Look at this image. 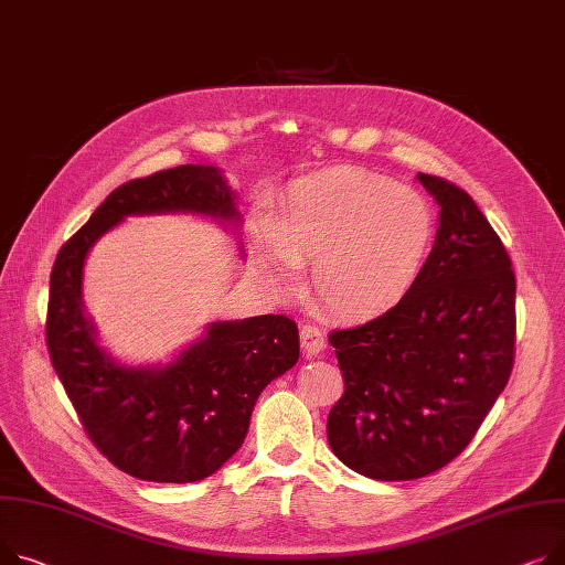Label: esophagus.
Instances as JSON below:
<instances>
[{
  "mask_svg": "<svg viewBox=\"0 0 565 565\" xmlns=\"http://www.w3.org/2000/svg\"><path fill=\"white\" fill-rule=\"evenodd\" d=\"M299 338H302V350L307 356H316L327 348V335L313 324H305L302 331H299Z\"/></svg>",
  "mask_w": 565,
  "mask_h": 565,
  "instance_id": "esophagus-1",
  "label": "esophagus"
}]
</instances>
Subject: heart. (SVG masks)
<instances>
[{
  "mask_svg": "<svg viewBox=\"0 0 565 565\" xmlns=\"http://www.w3.org/2000/svg\"><path fill=\"white\" fill-rule=\"evenodd\" d=\"M436 241L429 202L393 179L333 168L295 179L275 232L254 249L256 275L275 288L311 260L309 286L322 311L370 322L397 311L418 288Z\"/></svg>",
  "mask_w": 565,
  "mask_h": 565,
  "instance_id": "heart-1",
  "label": "heart"
}]
</instances>
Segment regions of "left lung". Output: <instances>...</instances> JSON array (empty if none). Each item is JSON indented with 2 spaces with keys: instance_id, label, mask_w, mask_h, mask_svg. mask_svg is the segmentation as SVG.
I'll use <instances>...</instances> for the list:
<instances>
[{
  "instance_id": "8db88e82",
  "label": "left lung",
  "mask_w": 565,
  "mask_h": 565,
  "mask_svg": "<svg viewBox=\"0 0 565 565\" xmlns=\"http://www.w3.org/2000/svg\"><path fill=\"white\" fill-rule=\"evenodd\" d=\"M418 181L440 209L425 277L397 311L329 333L345 380L329 447L380 481L420 479L459 457L513 367L515 277L500 236L459 185Z\"/></svg>"
}]
</instances>
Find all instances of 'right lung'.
Segmentation results:
<instances>
[{
  "instance_id": "obj_1",
  "label": "right lung",
  "mask_w": 565,
  "mask_h": 565,
  "mask_svg": "<svg viewBox=\"0 0 565 565\" xmlns=\"http://www.w3.org/2000/svg\"><path fill=\"white\" fill-rule=\"evenodd\" d=\"M168 213L211 217L236 232L243 222L236 193L213 166L122 183L61 247L45 331L52 365L99 452L136 479L188 483L238 452L260 391L297 363L299 333L286 316L222 320L166 365L113 359L84 309L88 252L125 217Z\"/></svg>"
}]
</instances>
